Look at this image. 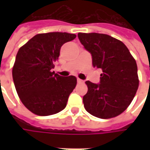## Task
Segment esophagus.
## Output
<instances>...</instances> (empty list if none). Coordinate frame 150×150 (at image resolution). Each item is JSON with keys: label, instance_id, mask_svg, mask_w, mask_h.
<instances>
[{"label": "esophagus", "instance_id": "obj_1", "mask_svg": "<svg viewBox=\"0 0 150 150\" xmlns=\"http://www.w3.org/2000/svg\"><path fill=\"white\" fill-rule=\"evenodd\" d=\"M77 82H78V83H84V81L80 79H77Z\"/></svg>", "mask_w": 150, "mask_h": 150}]
</instances>
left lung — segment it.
<instances>
[{
	"label": "left lung",
	"mask_w": 150,
	"mask_h": 150,
	"mask_svg": "<svg viewBox=\"0 0 150 150\" xmlns=\"http://www.w3.org/2000/svg\"><path fill=\"white\" fill-rule=\"evenodd\" d=\"M78 38L91 54L94 67L103 71L100 83L85 82V109L101 119L118 116L129 107L138 88L135 59L121 41L108 34L79 33Z\"/></svg>",
	"instance_id": "8db88e82"
}]
</instances>
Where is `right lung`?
Segmentation results:
<instances>
[{"mask_svg":"<svg viewBox=\"0 0 150 150\" xmlns=\"http://www.w3.org/2000/svg\"><path fill=\"white\" fill-rule=\"evenodd\" d=\"M76 35L62 32L39 34L18 50L13 79L19 98L29 110L38 116L61 112L77 83L75 76L63 77L53 71L64 43Z\"/></svg>","mask_w":150,"mask_h":150,"instance_id":"obj_1","label":"right lung"}]
</instances>
